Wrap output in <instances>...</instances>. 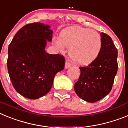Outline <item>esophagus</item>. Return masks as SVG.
Returning a JSON list of instances; mask_svg holds the SVG:
<instances>
[{"instance_id":"34e87169","label":"esophagus","mask_w":128,"mask_h":128,"mask_svg":"<svg viewBox=\"0 0 128 128\" xmlns=\"http://www.w3.org/2000/svg\"><path fill=\"white\" fill-rule=\"evenodd\" d=\"M71 66V64L68 61H66L65 62V68L66 69H68Z\"/></svg>"}]
</instances>
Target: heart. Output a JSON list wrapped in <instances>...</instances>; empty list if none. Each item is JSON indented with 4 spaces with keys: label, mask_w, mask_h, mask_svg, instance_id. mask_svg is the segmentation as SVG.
I'll return each instance as SVG.
<instances>
[{
    "label": "heart",
    "mask_w": 128,
    "mask_h": 128,
    "mask_svg": "<svg viewBox=\"0 0 128 128\" xmlns=\"http://www.w3.org/2000/svg\"><path fill=\"white\" fill-rule=\"evenodd\" d=\"M59 50L63 46L70 48L69 56L73 62L86 66L93 62L99 55L102 47L100 35L95 31L82 27H73L62 31L59 40H53Z\"/></svg>",
    "instance_id": "heart-1"
}]
</instances>
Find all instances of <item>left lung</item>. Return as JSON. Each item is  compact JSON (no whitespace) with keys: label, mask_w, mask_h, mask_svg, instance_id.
Returning a JSON list of instances; mask_svg holds the SVG:
<instances>
[{"label":"left lung","mask_w":128,"mask_h":128,"mask_svg":"<svg viewBox=\"0 0 128 128\" xmlns=\"http://www.w3.org/2000/svg\"><path fill=\"white\" fill-rule=\"evenodd\" d=\"M100 36L99 55L90 65L79 68L80 75L74 86L76 95L88 102H97L111 92L117 73V50L108 35Z\"/></svg>","instance_id":"obj_1"}]
</instances>
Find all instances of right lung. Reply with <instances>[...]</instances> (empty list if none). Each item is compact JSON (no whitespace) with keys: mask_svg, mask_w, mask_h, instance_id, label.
Listing matches in <instances>:
<instances>
[{"mask_svg":"<svg viewBox=\"0 0 128 128\" xmlns=\"http://www.w3.org/2000/svg\"><path fill=\"white\" fill-rule=\"evenodd\" d=\"M52 36L50 26L34 22L20 29L9 45V75L15 90L24 97L37 99L46 95L55 75L64 70V56L46 52Z\"/></svg>","mask_w":128,"mask_h":128,"instance_id":"right-lung-1","label":"right lung"}]
</instances>
